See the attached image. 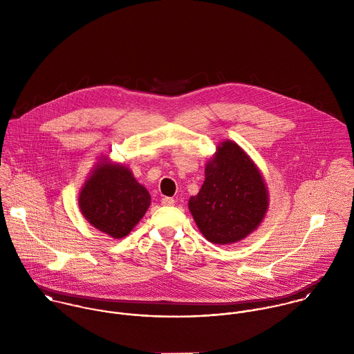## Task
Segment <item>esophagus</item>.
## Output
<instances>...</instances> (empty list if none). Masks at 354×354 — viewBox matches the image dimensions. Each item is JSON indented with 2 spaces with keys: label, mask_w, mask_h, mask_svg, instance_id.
<instances>
[{
  "label": "esophagus",
  "mask_w": 354,
  "mask_h": 354,
  "mask_svg": "<svg viewBox=\"0 0 354 354\" xmlns=\"http://www.w3.org/2000/svg\"><path fill=\"white\" fill-rule=\"evenodd\" d=\"M160 204H162V205H173V204H174V199H171V198H163Z\"/></svg>",
  "instance_id": "obj_1"
}]
</instances>
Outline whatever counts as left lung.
<instances>
[{
	"label": "left lung",
	"instance_id": "obj_1",
	"mask_svg": "<svg viewBox=\"0 0 354 354\" xmlns=\"http://www.w3.org/2000/svg\"><path fill=\"white\" fill-rule=\"evenodd\" d=\"M205 180L189 211L203 236L232 244L253 232L267 211V188L260 171L236 143L223 142L205 166Z\"/></svg>",
	"mask_w": 354,
	"mask_h": 354
}]
</instances>
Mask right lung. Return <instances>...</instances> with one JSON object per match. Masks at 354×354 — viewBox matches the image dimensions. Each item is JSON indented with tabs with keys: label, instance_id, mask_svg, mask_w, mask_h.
<instances>
[{
	"label": "right lung",
	"instance_id": "1",
	"mask_svg": "<svg viewBox=\"0 0 354 354\" xmlns=\"http://www.w3.org/2000/svg\"><path fill=\"white\" fill-rule=\"evenodd\" d=\"M151 198L129 169L102 160L79 195L84 218L98 230L122 239L150 207Z\"/></svg>",
	"mask_w": 354,
	"mask_h": 354
}]
</instances>
